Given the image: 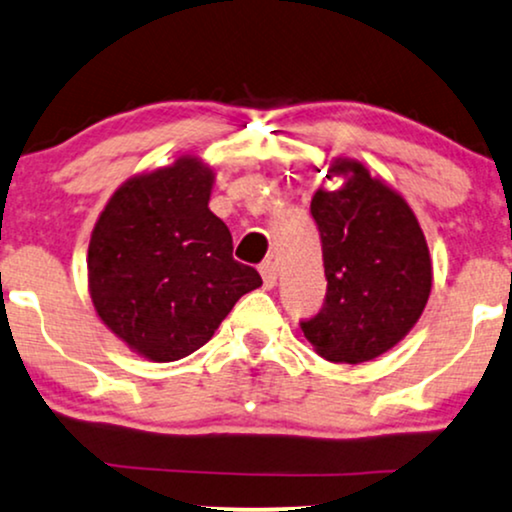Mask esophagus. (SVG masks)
<instances>
[{"label": "esophagus", "mask_w": 512, "mask_h": 512, "mask_svg": "<svg viewBox=\"0 0 512 512\" xmlns=\"http://www.w3.org/2000/svg\"><path fill=\"white\" fill-rule=\"evenodd\" d=\"M258 273L263 277V285L268 289H273L277 285V266L273 261H263L261 266H258Z\"/></svg>", "instance_id": "34e87169"}]
</instances>
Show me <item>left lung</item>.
Masks as SVG:
<instances>
[{
	"label": "left lung",
	"mask_w": 512,
	"mask_h": 512,
	"mask_svg": "<svg viewBox=\"0 0 512 512\" xmlns=\"http://www.w3.org/2000/svg\"><path fill=\"white\" fill-rule=\"evenodd\" d=\"M311 213L323 242L327 294L320 313L301 323L304 337L332 363H365L401 342L432 292V258L408 201L372 178L361 161L332 159Z\"/></svg>",
	"instance_id": "left-lung-1"
}]
</instances>
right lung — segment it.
Returning a JSON list of instances; mask_svg holds the SVG:
<instances>
[{
  "mask_svg": "<svg viewBox=\"0 0 512 512\" xmlns=\"http://www.w3.org/2000/svg\"><path fill=\"white\" fill-rule=\"evenodd\" d=\"M213 168L199 156L132 175L99 213L87 287L102 323L154 363L201 349L263 280L232 258V235L208 208Z\"/></svg>",
  "mask_w": 512,
  "mask_h": 512,
  "instance_id": "add662e5",
  "label": "right lung"
}]
</instances>
